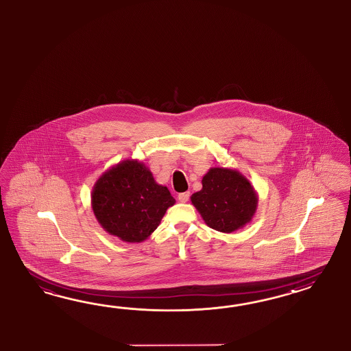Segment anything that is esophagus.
<instances>
[{
	"mask_svg": "<svg viewBox=\"0 0 351 351\" xmlns=\"http://www.w3.org/2000/svg\"><path fill=\"white\" fill-rule=\"evenodd\" d=\"M189 191H185V193H181V194L178 195V199H179V202H181V203H186V202L189 200Z\"/></svg>",
	"mask_w": 351,
	"mask_h": 351,
	"instance_id": "obj_1",
	"label": "esophagus"
}]
</instances>
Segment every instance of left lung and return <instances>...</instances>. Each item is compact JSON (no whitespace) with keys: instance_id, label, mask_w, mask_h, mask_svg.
<instances>
[{"instance_id":"1","label":"left lung","mask_w":351,"mask_h":351,"mask_svg":"<svg viewBox=\"0 0 351 351\" xmlns=\"http://www.w3.org/2000/svg\"><path fill=\"white\" fill-rule=\"evenodd\" d=\"M203 188L190 200L206 225L230 234L252 221L258 207V194L237 170L212 167L202 179Z\"/></svg>"}]
</instances>
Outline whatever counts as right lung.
<instances>
[{"label":"right lung","mask_w":351,"mask_h":351,"mask_svg":"<svg viewBox=\"0 0 351 351\" xmlns=\"http://www.w3.org/2000/svg\"><path fill=\"white\" fill-rule=\"evenodd\" d=\"M173 204L170 190L157 184L138 160L119 162L101 175L92 190L98 223L125 243H142L151 237Z\"/></svg>","instance_id":"add662e5"}]
</instances>
